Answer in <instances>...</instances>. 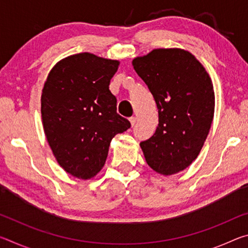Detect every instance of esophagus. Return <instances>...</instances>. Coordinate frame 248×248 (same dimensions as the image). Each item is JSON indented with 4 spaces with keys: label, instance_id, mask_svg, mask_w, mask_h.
I'll use <instances>...</instances> for the list:
<instances>
[{
    "label": "esophagus",
    "instance_id": "34e87169",
    "mask_svg": "<svg viewBox=\"0 0 248 248\" xmlns=\"http://www.w3.org/2000/svg\"><path fill=\"white\" fill-rule=\"evenodd\" d=\"M129 120H130V123H131L132 127H133V125L136 124V123H137V118H136V117H131V118H130Z\"/></svg>",
    "mask_w": 248,
    "mask_h": 248
}]
</instances>
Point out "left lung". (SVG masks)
<instances>
[{
	"instance_id": "left-lung-1",
	"label": "left lung",
	"mask_w": 248,
	"mask_h": 248,
	"mask_svg": "<svg viewBox=\"0 0 248 248\" xmlns=\"http://www.w3.org/2000/svg\"><path fill=\"white\" fill-rule=\"evenodd\" d=\"M158 109L156 131L140 146L151 169L176 174L195 161L215 114V92L207 71L190 52L154 49L132 61Z\"/></svg>"
}]
</instances>
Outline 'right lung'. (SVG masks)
Listing matches in <instances>:
<instances>
[{
    "mask_svg": "<svg viewBox=\"0 0 248 248\" xmlns=\"http://www.w3.org/2000/svg\"><path fill=\"white\" fill-rule=\"evenodd\" d=\"M118 65L92 53L74 54L53 66L44 85L46 137L59 164L74 177H94L112 138L131 127L117 114V98L109 91Z\"/></svg>",
    "mask_w": 248,
    "mask_h": 248,
    "instance_id": "1",
    "label": "right lung"
}]
</instances>
